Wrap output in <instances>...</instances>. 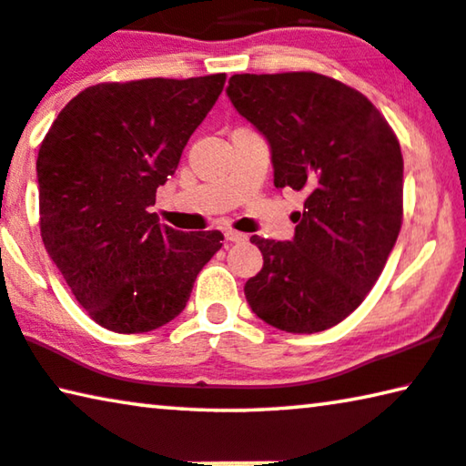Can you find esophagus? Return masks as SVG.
Segmentation results:
<instances>
[{
	"label": "esophagus",
	"instance_id": "34e87169",
	"mask_svg": "<svg viewBox=\"0 0 466 466\" xmlns=\"http://www.w3.org/2000/svg\"><path fill=\"white\" fill-rule=\"evenodd\" d=\"M225 239L231 241V243H241L248 239V235H243L239 231H233V228H225Z\"/></svg>",
	"mask_w": 466,
	"mask_h": 466
}]
</instances>
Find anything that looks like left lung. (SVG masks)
Listing matches in <instances>:
<instances>
[{"mask_svg":"<svg viewBox=\"0 0 466 466\" xmlns=\"http://www.w3.org/2000/svg\"><path fill=\"white\" fill-rule=\"evenodd\" d=\"M227 96L270 146L275 187L304 191L296 235H252L264 264L246 299L264 323L317 333L352 314L402 227L398 137L360 91L317 73L233 75Z\"/></svg>","mask_w":466,"mask_h":466,"instance_id":"8db88e82","label":"left lung"}]
</instances>
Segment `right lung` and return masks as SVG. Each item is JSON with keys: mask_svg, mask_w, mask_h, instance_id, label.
Masks as SVG:
<instances>
[{"mask_svg": "<svg viewBox=\"0 0 466 466\" xmlns=\"http://www.w3.org/2000/svg\"><path fill=\"white\" fill-rule=\"evenodd\" d=\"M225 75L99 83L54 120L37 156L46 249L97 325L146 333L183 312L223 233H183L149 212Z\"/></svg>", "mask_w": 466, "mask_h": 466, "instance_id": "add662e5", "label": "right lung"}]
</instances>
